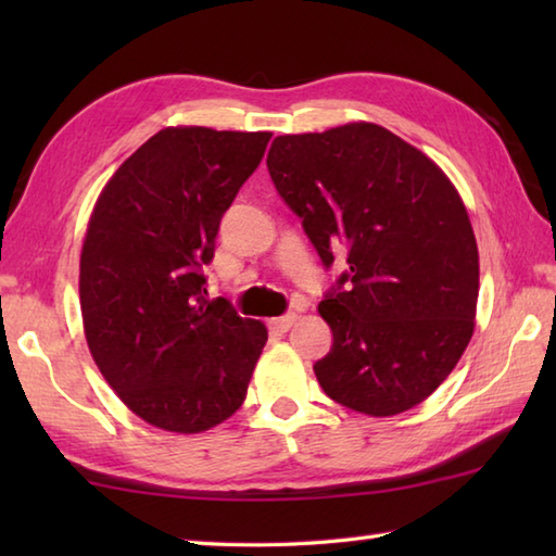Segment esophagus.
<instances>
[{"instance_id":"obj_1","label":"esophagus","mask_w":556,"mask_h":556,"mask_svg":"<svg viewBox=\"0 0 556 556\" xmlns=\"http://www.w3.org/2000/svg\"><path fill=\"white\" fill-rule=\"evenodd\" d=\"M293 323H296V313H287V315H281V317H271L269 327L277 329V332H287V329H291Z\"/></svg>"}]
</instances>
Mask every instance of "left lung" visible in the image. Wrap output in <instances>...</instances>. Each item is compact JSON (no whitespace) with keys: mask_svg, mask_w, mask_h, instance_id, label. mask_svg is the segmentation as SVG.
<instances>
[{"mask_svg":"<svg viewBox=\"0 0 556 556\" xmlns=\"http://www.w3.org/2000/svg\"><path fill=\"white\" fill-rule=\"evenodd\" d=\"M267 169L323 265L346 271L317 311L332 349L313 365L329 399L396 416L454 370L476 327L478 245L437 164L377 124L277 136Z\"/></svg>","mask_w":556,"mask_h":556,"instance_id":"8db88e82","label":"left lung"}]
</instances>
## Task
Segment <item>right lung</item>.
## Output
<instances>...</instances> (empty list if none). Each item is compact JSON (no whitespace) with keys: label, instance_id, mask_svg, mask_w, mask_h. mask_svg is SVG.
Returning a JSON list of instances; mask_svg holds the SVG:
<instances>
[{"label":"right lung","instance_id":"add662e5","mask_svg":"<svg viewBox=\"0 0 556 556\" xmlns=\"http://www.w3.org/2000/svg\"><path fill=\"white\" fill-rule=\"evenodd\" d=\"M271 134L162 128L104 186L80 253V313L104 380L155 428L193 434L243 404L263 323L205 299L219 222Z\"/></svg>","mask_w":556,"mask_h":556}]
</instances>
